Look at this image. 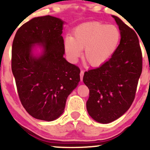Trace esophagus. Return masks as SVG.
I'll return each instance as SVG.
<instances>
[{
	"mask_svg": "<svg viewBox=\"0 0 150 150\" xmlns=\"http://www.w3.org/2000/svg\"><path fill=\"white\" fill-rule=\"evenodd\" d=\"M84 71L81 70V71H80V79H81V81H82L83 76H84Z\"/></svg>",
	"mask_w": 150,
	"mask_h": 150,
	"instance_id": "esophagus-1",
	"label": "esophagus"
}]
</instances>
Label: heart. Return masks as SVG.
I'll return each instance as SVG.
<instances>
[{"label": "heart", "mask_w": 150, "mask_h": 150, "mask_svg": "<svg viewBox=\"0 0 150 150\" xmlns=\"http://www.w3.org/2000/svg\"><path fill=\"white\" fill-rule=\"evenodd\" d=\"M121 34L115 25L99 21L82 23L73 31V37L64 39V50L71 61L75 62L84 49L83 59L92 67H98L113 55L120 44Z\"/></svg>", "instance_id": "b5f03b06"}]
</instances>
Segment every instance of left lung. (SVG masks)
<instances>
[{"label": "left lung", "mask_w": 150, "mask_h": 150, "mask_svg": "<svg viewBox=\"0 0 150 150\" xmlns=\"http://www.w3.org/2000/svg\"><path fill=\"white\" fill-rule=\"evenodd\" d=\"M112 16L120 30V44L107 62L85 72L83 77L89 89L86 102L88 114L103 124L115 120L129 109L143 69L137 35L118 17Z\"/></svg>", "instance_id": "8db88e82"}]
</instances>
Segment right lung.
I'll return each instance as SVG.
<instances>
[{
  "label": "right lung",
  "instance_id": "right-lung-1",
  "mask_svg": "<svg viewBox=\"0 0 150 150\" xmlns=\"http://www.w3.org/2000/svg\"><path fill=\"white\" fill-rule=\"evenodd\" d=\"M63 23L51 16L34 18L18 28L12 49V71L19 99L30 115L45 121L64 112L66 99L80 80V69L64 57ZM41 44L39 58L31 54Z\"/></svg>",
  "mask_w": 150,
  "mask_h": 150
}]
</instances>
